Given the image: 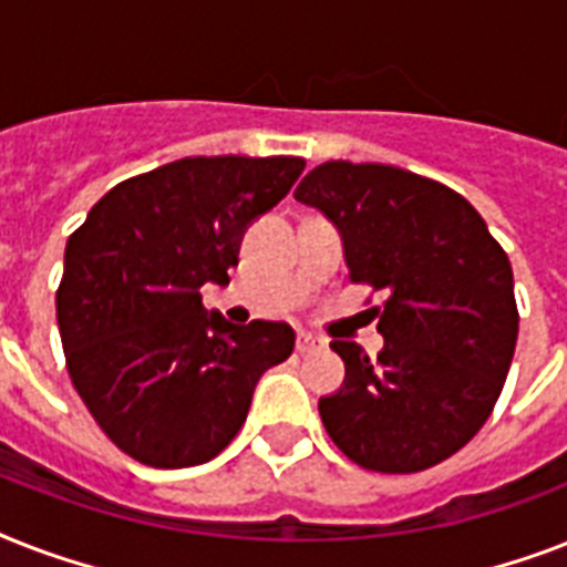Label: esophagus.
<instances>
[{"label": "esophagus", "mask_w": 567, "mask_h": 567, "mask_svg": "<svg viewBox=\"0 0 567 567\" xmlns=\"http://www.w3.org/2000/svg\"><path fill=\"white\" fill-rule=\"evenodd\" d=\"M320 347H323V341L311 336V332H300V336H297V353H318Z\"/></svg>", "instance_id": "34e87169"}]
</instances>
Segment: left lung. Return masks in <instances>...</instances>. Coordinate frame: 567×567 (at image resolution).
Returning <instances> with one entry per match:
<instances>
[{
	"mask_svg": "<svg viewBox=\"0 0 567 567\" xmlns=\"http://www.w3.org/2000/svg\"><path fill=\"white\" fill-rule=\"evenodd\" d=\"M336 223L353 282L385 293L377 359L332 341L344 385L320 396L355 465L417 474L488 421L518 341L509 256L465 196L391 164L327 162L293 190Z\"/></svg>",
	"mask_w": 567,
	"mask_h": 567,
	"instance_id": "obj_1",
	"label": "left lung"
}]
</instances>
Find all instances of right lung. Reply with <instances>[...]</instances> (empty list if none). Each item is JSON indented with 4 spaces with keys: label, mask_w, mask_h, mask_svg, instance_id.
Wrapping results in <instances>:
<instances>
[{
    "label": "right lung",
    "mask_w": 567,
    "mask_h": 567,
    "mask_svg": "<svg viewBox=\"0 0 567 567\" xmlns=\"http://www.w3.org/2000/svg\"><path fill=\"white\" fill-rule=\"evenodd\" d=\"M293 155H196L120 182L70 235L55 309L75 391L123 453L150 467L214 458L247 421L293 329L235 327L203 306L229 285L240 238L300 179Z\"/></svg>",
    "instance_id": "right-lung-1"
}]
</instances>
